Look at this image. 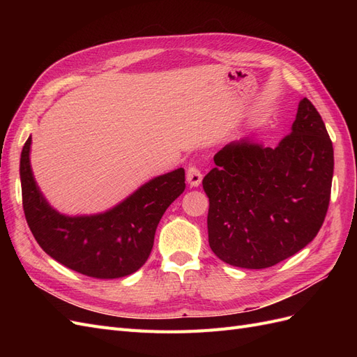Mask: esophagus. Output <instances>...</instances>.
I'll return each instance as SVG.
<instances>
[{
    "mask_svg": "<svg viewBox=\"0 0 357 357\" xmlns=\"http://www.w3.org/2000/svg\"><path fill=\"white\" fill-rule=\"evenodd\" d=\"M186 180L192 188H198L202 181V172L197 165H190L186 171Z\"/></svg>",
    "mask_w": 357,
    "mask_h": 357,
    "instance_id": "obj_1",
    "label": "esophagus"
}]
</instances>
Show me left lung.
Instances as JSON below:
<instances>
[{
    "label": "left lung",
    "instance_id": "8db88e82",
    "mask_svg": "<svg viewBox=\"0 0 357 357\" xmlns=\"http://www.w3.org/2000/svg\"><path fill=\"white\" fill-rule=\"evenodd\" d=\"M202 180L210 201L208 243L220 261L269 268L314 240L326 218L333 147L321 116L302 98L277 147L226 144Z\"/></svg>",
    "mask_w": 357,
    "mask_h": 357
}]
</instances>
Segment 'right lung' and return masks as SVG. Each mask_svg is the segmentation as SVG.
Wrapping results in <instances>:
<instances>
[{"mask_svg": "<svg viewBox=\"0 0 357 357\" xmlns=\"http://www.w3.org/2000/svg\"><path fill=\"white\" fill-rule=\"evenodd\" d=\"M31 137L20 155L24 213L34 238L63 266L93 278L138 271L152 252L159 220L185 190V169L155 177L109 211L66 215L50 207L32 176Z\"/></svg>", "mask_w": 357, "mask_h": 357, "instance_id": "add662e5", "label": "right lung"}]
</instances>
